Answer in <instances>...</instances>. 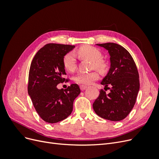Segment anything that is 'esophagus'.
I'll return each instance as SVG.
<instances>
[{
  "label": "esophagus",
  "mask_w": 159,
  "mask_h": 159,
  "mask_svg": "<svg viewBox=\"0 0 159 159\" xmlns=\"http://www.w3.org/2000/svg\"><path fill=\"white\" fill-rule=\"evenodd\" d=\"M88 87L86 85H80V89H81V91H84V90H85L86 88H87Z\"/></svg>",
  "instance_id": "obj_1"
}]
</instances>
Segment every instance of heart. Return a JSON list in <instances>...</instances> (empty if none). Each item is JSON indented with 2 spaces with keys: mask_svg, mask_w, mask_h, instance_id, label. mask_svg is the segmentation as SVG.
Returning <instances> with one entry per match:
<instances>
[{
  "mask_svg": "<svg viewBox=\"0 0 159 159\" xmlns=\"http://www.w3.org/2000/svg\"><path fill=\"white\" fill-rule=\"evenodd\" d=\"M78 54L81 59L88 60L91 61L92 68L98 70L100 72H105L107 70V65L104 60L100 59L102 53L96 48L90 46L81 47L78 51ZM63 64L66 70L72 71L76 68V60L75 54L71 52L66 54L63 59ZM99 78V74L96 71L89 73H79L74 77V81L81 85H89Z\"/></svg>",
  "mask_w": 159,
  "mask_h": 159,
  "instance_id": "obj_1",
  "label": "heart"
}]
</instances>
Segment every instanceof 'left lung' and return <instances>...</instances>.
Listing matches in <instances>:
<instances>
[{
	"instance_id": "1",
	"label": "left lung",
	"mask_w": 159,
	"mask_h": 159,
	"mask_svg": "<svg viewBox=\"0 0 159 159\" xmlns=\"http://www.w3.org/2000/svg\"><path fill=\"white\" fill-rule=\"evenodd\" d=\"M96 45L104 48L110 56V68L101 84L105 88L110 85L111 88L108 94L100 91L93 103V110L105 119L121 121L133 108L140 88L136 64L129 52L121 46L111 42Z\"/></svg>"
}]
</instances>
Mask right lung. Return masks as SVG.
<instances>
[{"mask_svg":"<svg viewBox=\"0 0 159 159\" xmlns=\"http://www.w3.org/2000/svg\"><path fill=\"white\" fill-rule=\"evenodd\" d=\"M74 48L48 44L38 50L32 61L28 92L36 112L47 123H56L68 117L73 111L74 99L81 93L76 84L64 90L57 88L65 81L64 57Z\"/></svg>","mask_w":159,"mask_h":159,"instance_id":"add662e5","label":"right lung"}]
</instances>
